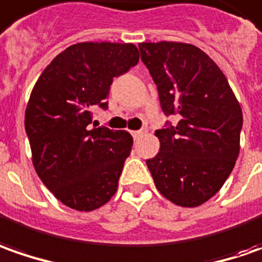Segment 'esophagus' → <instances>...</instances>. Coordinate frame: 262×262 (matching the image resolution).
Here are the masks:
<instances>
[{
    "mask_svg": "<svg viewBox=\"0 0 262 262\" xmlns=\"http://www.w3.org/2000/svg\"><path fill=\"white\" fill-rule=\"evenodd\" d=\"M142 135H143V130H133V132H132V136H133L135 139H139Z\"/></svg>",
    "mask_w": 262,
    "mask_h": 262,
    "instance_id": "34e87169",
    "label": "esophagus"
}]
</instances>
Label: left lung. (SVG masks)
Listing matches in <instances>:
<instances>
[{
  "label": "left lung",
  "instance_id": "left-lung-1",
  "mask_svg": "<svg viewBox=\"0 0 262 262\" xmlns=\"http://www.w3.org/2000/svg\"><path fill=\"white\" fill-rule=\"evenodd\" d=\"M161 108L177 116L155 132L157 157L146 159L158 191L183 207L206 203L228 180L239 155L242 110L221 68L188 43H139Z\"/></svg>",
  "mask_w": 262,
  "mask_h": 262
}]
</instances>
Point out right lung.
I'll return each mask as SVG.
<instances>
[{"instance_id": "add662e5", "label": "right lung", "mask_w": 262, "mask_h": 262, "mask_svg": "<svg viewBox=\"0 0 262 262\" xmlns=\"http://www.w3.org/2000/svg\"><path fill=\"white\" fill-rule=\"evenodd\" d=\"M139 62L132 43L72 45L50 62L33 88L24 126L33 165L52 194L78 212H91L117 191L133 138L91 127L93 110H107L117 78Z\"/></svg>"}]
</instances>
